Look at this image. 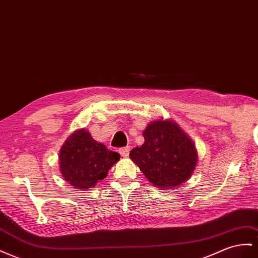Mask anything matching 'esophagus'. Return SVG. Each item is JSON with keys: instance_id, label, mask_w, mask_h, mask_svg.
Returning <instances> with one entry per match:
<instances>
[{"instance_id": "obj_1", "label": "esophagus", "mask_w": 258, "mask_h": 258, "mask_svg": "<svg viewBox=\"0 0 258 258\" xmlns=\"http://www.w3.org/2000/svg\"><path fill=\"white\" fill-rule=\"evenodd\" d=\"M129 152H130V148H129V146H124V148L119 149L120 155L123 156V157H127V156L129 155Z\"/></svg>"}]
</instances>
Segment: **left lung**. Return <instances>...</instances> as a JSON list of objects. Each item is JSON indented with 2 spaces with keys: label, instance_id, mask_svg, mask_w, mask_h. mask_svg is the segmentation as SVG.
Wrapping results in <instances>:
<instances>
[{
  "label": "left lung",
  "instance_id": "8db88e82",
  "mask_svg": "<svg viewBox=\"0 0 258 258\" xmlns=\"http://www.w3.org/2000/svg\"><path fill=\"white\" fill-rule=\"evenodd\" d=\"M143 137L144 143L132 149L130 157L150 182L169 189L190 179L198 163L196 144L175 121H152Z\"/></svg>",
  "mask_w": 258,
  "mask_h": 258
}]
</instances>
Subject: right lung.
<instances>
[{"label":"right lung","instance_id":"obj_1","mask_svg":"<svg viewBox=\"0 0 258 258\" xmlns=\"http://www.w3.org/2000/svg\"><path fill=\"white\" fill-rule=\"evenodd\" d=\"M117 152L96 142L86 129H78L62 144L59 151L61 176L76 189H91L106 178L108 170L119 161Z\"/></svg>","mask_w":258,"mask_h":258}]
</instances>
